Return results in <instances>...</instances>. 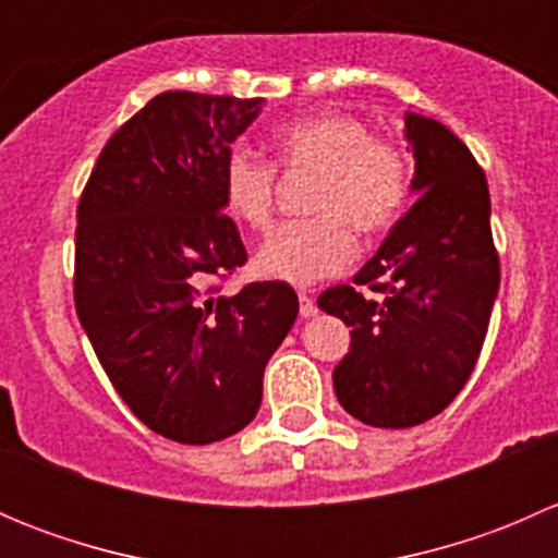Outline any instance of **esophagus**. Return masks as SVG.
Returning a JSON list of instances; mask_svg holds the SVG:
<instances>
[{"mask_svg":"<svg viewBox=\"0 0 558 558\" xmlns=\"http://www.w3.org/2000/svg\"><path fill=\"white\" fill-rule=\"evenodd\" d=\"M318 313V307H315V300L307 291H300V315L302 318H313V315Z\"/></svg>","mask_w":558,"mask_h":558,"instance_id":"esophagus-1","label":"esophagus"}]
</instances>
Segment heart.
Returning a JSON list of instances; mask_svg holds the SVG:
<instances>
[{
    "mask_svg": "<svg viewBox=\"0 0 558 558\" xmlns=\"http://www.w3.org/2000/svg\"><path fill=\"white\" fill-rule=\"evenodd\" d=\"M275 161L283 170L318 174L307 221L283 223L256 253L264 278L311 286L340 275L356 256L353 230L378 234L391 227L413 185V159L393 140L373 137L348 112H320L286 121L272 134ZM275 167L245 145H232L221 161V199L245 227H269L275 210Z\"/></svg>",
    "mask_w": 558,
    "mask_h": 558,
    "instance_id": "b5f03b06",
    "label": "heart"
}]
</instances>
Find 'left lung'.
<instances>
[{
  "mask_svg": "<svg viewBox=\"0 0 558 558\" xmlns=\"http://www.w3.org/2000/svg\"><path fill=\"white\" fill-rule=\"evenodd\" d=\"M413 148L415 205L356 272V286L318 296L351 329L335 367V393L362 424L408 429L453 402L475 369L499 291L488 183L451 129L404 116ZM367 284L380 301L364 298Z\"/></svg>",
  "mask_w": 558,
  "mask_h": 558,
  "instance_id": "1",
  "label": "left lung"
}]
</instances>
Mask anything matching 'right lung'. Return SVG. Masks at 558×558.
<instances>
[{
    "instance_id": "add662e5",
    "label": "right lung",
    "mask_w": 558,
    "mask_h": 558,
    "mask_svg": "<svg viewBox=\"0 0 558 558\" xmlns=\"http://www.w3.org/2000/svg\"><path fill=\"white\" fill-rule=\"evenodd\" d=\"M262 99L165 92L102 148L77 205L75 307L99 364L148 429L207 446L245 429L300 313L280 280L218 294L247 253L221 161Z\"/></svg>"
}]
</instances>
